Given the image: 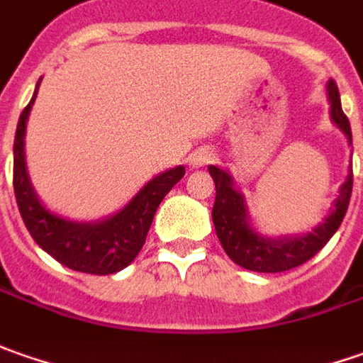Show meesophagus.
Returning <instances> with one entry per match:
<instances>
[{"mask_svg":"<svg viewBox=\"0 0 363 363\" xmlns=\"http://www.w3.org/2000/svg\"><path fill=\"white\" fill-rule=\"evenodd\" d=\"M215 160V150L213 148H196L193 155L189 157V164L193 167V169H201V167H206L208 162H213Z\"/></svg>","mask_w":363,"mask_h":363,"instance_id":"esophagus-1","label":"esophagus"}]
</instances>
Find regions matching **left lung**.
I'll list each match as a JSON object with an SVG mask.
<instances>
[{"label": "left lung", "instance_id": "left-lung-1", "mask_svg": "<svg viewBox=\"0 0 363 363\" xmlns=\"http://www.w3.org/2000/svg\"><path fill=\"white\" fill-rule=\"evenodd\" d=\"M325 90H328L331 122L344 132L347 144L352 146L350 120L342 110L340 90L335 82L328 80ZM208 172L217 189L215 205H213V223H215V231H217L220 245L225 253L231 257L237 265L249 271H257V273H281L287 269L299 267L318 251H321L323 245L330 241L344 220L350 196H352V184H354V174H352V164H350L347 177L344 184L340 186L337 199L333 201L331 211L319 225L303 235L267 237V235H261L251 225L245 194L235 189L231 174L215 164L208 167Z\"/></svg>", "mask_w": 363, "mask_h": 363}]
</instances>
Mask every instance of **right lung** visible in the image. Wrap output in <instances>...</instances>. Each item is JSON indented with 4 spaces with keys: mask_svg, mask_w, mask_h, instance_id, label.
<instances>
[{
    "mask_svg": "<svg viewBox=\"0 0 363 363\" xmlns=\"http://www.w3.org/2000/svg\"><path fill=\"white\" fill-rule=\"evenodd\" d=\"M40 82L35 84L30 104L19 116L13 140V191L21 219L33 241L62 265L92 275L116 273L128 267L140 253L160 201L184 177V167L157 174L120 211L104 219L82 223L50 211L35 193L26 164V128Z\"/></svg>",
    "mask_w": 363,
    "mask_h": 363,
    "instance_id": "1",
    "label": "right lung"
}]
</instances>
